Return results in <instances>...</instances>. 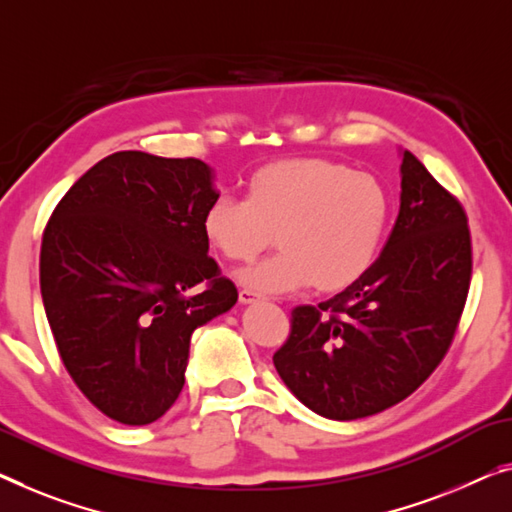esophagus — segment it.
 <instances>
[{
    "label": "esophagus",
    "instance_id": "esophagus-1",
    "mask_svg": "<svg viewBox=\"0 0 512 512\" xmlns=\"http://www.w3.org/2000/svg\"><path fill=\"white\" fill-rule=\"evenodd\" d=\"M259 299V294L255 292V289H241V292H239V301L243 303V305H246V303H255Z\"/></svg>",
    "mask_w": 512,
    "mask_h": 512
}]
</instances>
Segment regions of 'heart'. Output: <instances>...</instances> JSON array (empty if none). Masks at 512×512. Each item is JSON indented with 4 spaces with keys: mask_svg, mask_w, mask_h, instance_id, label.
Wrapping results in <instances>:
<instances>
[{
    "mask_svg": "<svg viewBox=\"0 0 512 512\" xmlns=\"http://www.w3.org/2000/svg\"><path fill=\"white\" fill-rule=\"evenodd\" d=\"M388 223L391 195L375 174L331 158H282L250 174L246 200H213L202 232L216 253L241 264L276 234L280 253L241 276L255 292H340L375 262Z\"/></svg>",
    "mask_w": 512,
    "mask_h": 512,
    "instance_id": "1",
    "label": "heart"
}]
</instances>
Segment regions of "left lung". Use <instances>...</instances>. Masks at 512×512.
<instances>
[{
  "label": "left lung",
  "instance_id": "obj_1",
  "mask_svg": "<svg viewBox=\"0 0 512 512\" xmlns=\"http://www.w3.org/2000/svg\"><path fill=\"white\" fill-rule=\"evenodd\" d=\"M400 213L363 278L296 305L273 365L305 407L354 421L402 402L437 370L471 285V234L457 197L402 154Z\"/></svg>",
  "mask_w": 512,
  "mask_h": 512
}]
</instances>
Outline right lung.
<instances>
[{
	"label": "right lung",
	"mask_w": 512,
	"mask_h": 512,
	"mask_svg": "<svg viewBox=\"0 0 512 512\" xmlns=\"http://www.w3.org/2000/svg\"><path fill=\"white\" fill-rule=\"evenodd\" d=\"M213 200L202 160L117 151L68 188L45 225V317L75 386L112 421H158L183 388L190 335L239 299L207 255Z\"/></svg>",
	"instance_id": "right-lung-1"
}]
</instances>
